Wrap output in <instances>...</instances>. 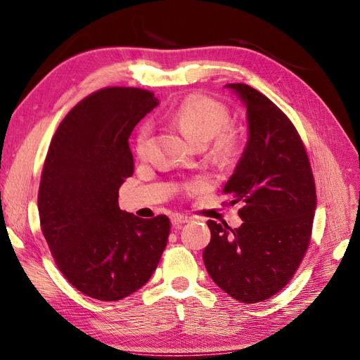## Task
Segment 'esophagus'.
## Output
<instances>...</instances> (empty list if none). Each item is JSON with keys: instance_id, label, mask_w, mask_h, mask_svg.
I'll use <instances>...</instances> for the list:
<instances>
[{"instance_id": "1", "label": "esophagus", "mask_w": 360, "mask_h": 360, "mask_svg": "<svg viewBox=\"0 0 360 360\" xmlns=\"http://www.w3.org/2000/svg\"><path fill=\"white\" fill-rule=\"evenodd\" d=\"M170 221H172V224L175 226V228H179L181 224L190 221V217L182 216V214H172V216H170Z\"/></svg>"}]
</instances>
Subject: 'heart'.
Returning a JSON list of instances; mask_svg holds the SVG:
<instances>
[{
    "mask_svg": "<svg viewBox=\"0 0 360 360\" xmlns=\"http://www.w3.org/2000/svg\"><path fill=\"white\" fill-rule=\"evenodd\" d=\"M175 124H178L185 134L195 144H205L214 139L213 151L219 158H231L235 155L239 144V134L233 128L226 127L231 121L229 109L221 102L204 94H194L186 98L172 113ZM151 124L140 125L136 136V153L144 156L150 146ZM201 181L188 185L190 190L202 188Z\"/></svg>",
    "mask_w": 360,
    "mask_h": 360,
    "instance_id": "b5f03b06",
    "label": "heart"
}]
</instances>
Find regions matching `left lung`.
<instances>
[{
	"label": "left lung",
	"instance_id": "left-lung-1",
	"mask_svg": "<svg viewBox=\"0 0 360 360\" xmlns=\"http://www.w3.org/2000/svg\"><path fill=\"white\" fill-rule=\"evenodd\" d=\"M247 109L248 140L223 193L240 202L243 223L207 221L204 266L216 285L243 304L285 288L311 240L315 182L296 128L269 98L242 83L226 84Z\"/></svg>",
	"mask_w": 360,
	"mask_h": 360
}]
</instances>
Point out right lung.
<instances>
[{
    "mask_svg": "<svg viewBox=\"0 0 360 360\" xmlns=\"http://www.w3.org/2000/svg\"><path fill=\"white\" fill-rule=\"evenodd\" d=\"M159 105L137 87H106L75 105L45 159L37 195L42 233L60 271L82 293L121 300L155 273L170 231L167 216L122 212L120 186L134 174L128 139Z\"/></svg>",
    "mask_w": 360,
    "mask_h": 360,
    "instance_id": "obj_1",
    "label": "right lung"
}]
</instances>
